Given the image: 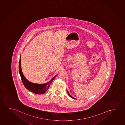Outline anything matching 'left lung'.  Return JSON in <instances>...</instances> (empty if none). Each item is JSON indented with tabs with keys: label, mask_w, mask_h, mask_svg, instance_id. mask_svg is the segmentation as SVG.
Returning a JSON list of instances; mask_svg holds the SVG:
<instances>
[{
	"label": "left lung",
	"mask_w": 125,
	"mask_h": 125,
	"mask_svg": "<svg viewBox=\"0 0 125 125\" xmlns=\"http://www.w3.org/2000/svg\"><path fill=\"white\" fill-rule=\"evenodd\" d=\"M67 93H68V94L69 96H70V97L72 98L73 99H75V98L73 97V96H72L70 95V94H69V93L68 91H67Z\"/></svg>",
	"instance_id": "left-lung-1"
}]
</instances>
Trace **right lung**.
Listing matches in <instances>:
<instances>
[{
	"instance_id": "1",
	"label": "right lung",
	"mask_w": 125,
	"mask_h": 125,
	"mask_svg": "<svg viewBox=\"0 0 125 125\" xmlns=\"http://www.w3.org/2000/svg\"><path fill=\"white\" fill-rule=\"evenodd\" d=\"M19 73L21 75V79L22 81V83L24 84V86L26 88L30 91L34 93L35 94H43L48 90L50 85V84L56 77V75H55L51 80L47 82L46 83L43 84H35L29 82L25 77L22 73V71L21 67V56L20 57L19 64Z\"/></svg>"
}]
</instances>
